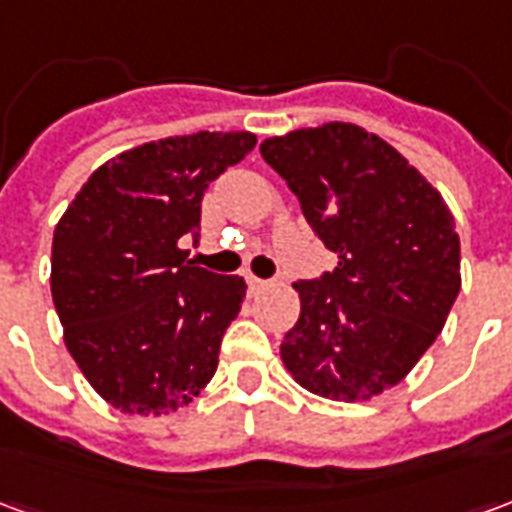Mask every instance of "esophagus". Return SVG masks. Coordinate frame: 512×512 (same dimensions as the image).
Wrapping results in <instances>:
<instances>
[{
	"mask_svg": "<svg viewBox=\"0 0 512 512\" xmlns=\"http://www.w3.org/2000/svg\"><path fill=\"white\" fill-rule=\"evenodd\" d=\"M246 285H249V293H263V290L271 288V282H266V279H257V277H246Z\"/></svg>",
	"mask_w": 512,
	"mask_h": 512,
	"instance_id": "34e87169",
	"label": "esophagus"
}]
</instances>
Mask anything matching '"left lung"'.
Wrapping results in <instances>:
<instances>
[{"mask_svg": "<svg viewBox=\"0 0 512 512\" xmlns=\"http://www.w3.org/2000/svg\"><path fill=\"white\" fill-rule=\"evenodd\" d=\"M260 153L337 255L332 274L293 282L301 312L282 362L312 395L378 397L414 370L458 299L450 208L395 147L354 123L271 136Z\"/></svg>", "mask_w": 512, "mask_h": 512, "instance_id": "left-lung-1", "label": "left lung"}]
</instances>
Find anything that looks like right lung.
I'll return each mask as SVG.
<instances>
[{
    "label": "right lung",
    "mask_w": 512,
    "mask_h": 512,
    "mask_svg": "<svg viewBox=\"0 0 512 512\" xmlns=\"http://www.w3.org/2000/svg\"><path fill=\"white\" fill-rule=\"evenodd\" d=\"M249 131L167 136L109 158L51 241V299L84 378L109 406L161 417L189 406L219 365L246 282L186 260L202 194L252 153Z\"/></svg>",
    "instance_id": "obj_1"
}]
</instances>
